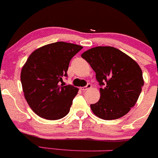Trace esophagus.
Returning a JSON list of instances; mask_svg holds the SVG:
<instances>
[{
    "instance_id": "obj_1",
    "label": "esophagus",
    "mask_w": 158,
    "mask_h": 158,
    "mask_svg": "<svg viewBox=\"0 0 158 158\" xmlns=\"http://www.w3.org/2000/svg\"><path fill=\"white\" fill-rule=\"evenodd\" d=\"M91 87H92V85H91V84H88V85H87L86 86L82 87V88H81V90H82V91H83V92H85V91L88 90V89H90Z\"/></svg>"
}]
</instances>
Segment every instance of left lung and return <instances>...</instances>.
I'll return each mask as SVG.
<instances>
[{
	"mask_svg": "<svg viewBox=\"0 0 158 158\" xmlns=\"http://www.w3.org/2000/svg\"><path fill=\"white\" fill-rule=\"evenodd\" d=\"M95 71L100 98L90 105L92 112L104 120L125 115L137 102L144 85L142 70L129 56L112 47H96L81 55Z\"/></svg>",
	"mask_w": 158,
	"mask_h": 158,
	"instance_id": "8db88e82",
	"label": "left lung"
}]
</instances>
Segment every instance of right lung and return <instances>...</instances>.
I'll return each mask as SVG.
<instances>
[{"mask_svg":"<svg viewBox=\"0 0 158 158\" xmlns=\"http://www.w3.org/2000/svg\"><path fill=\"white\" fill-rule=\"evenodd\" d=\"M82 46L56 42L35 49L20 73L24 97L31 109L41 118L58 120L69 113L79 89L60 85L67 76L71 59Z\"/></svg>","mask_w":158,"mask_h":158,"instance_id":"add662e5","label":"right lung"}]
</instances>
